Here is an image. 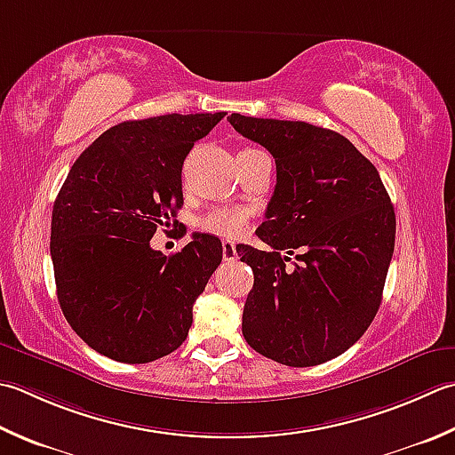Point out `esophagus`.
Segmentation results:
<instances>
[{"label": "esophagus", "mask_w": 455, "mask_h": 455, "mask_svg": "<svg viewBox=\"0 0 455 455\" xmlns=\"http://www.w3.org/2000/svg\"><path fill=\"white\" fill-rule=\"evenodd\" d=\"M222 258H225V262L236 260V244L235 243H230V240H225V243H222Z\"/></svg>", "instance_id": "1"}]
</instances>
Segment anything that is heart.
<instances>
[{"label": "heart", "instance_id": "heart-1", "mask_svg": "<svg viewBox=\"0 0 455 455\" xmlns=\"http://www.w3.org/2000/svg\"><path fill=\"white\" fill-rule=\"evenodd\" d=\"M248 220L251 212L244 209H212L199 220V228L217 238L233 240L246 233Z\"/></svg>", "mask_w": 455, "mask_h": 455}]
</instances>
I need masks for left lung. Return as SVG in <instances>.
Returning <instances> with one entry per match:
<instances>
[{
	"label": "left lung",
	"mask_w": 455,
	"mask_h": 455,
	"mask_svg": "<svg viewBox=\"0 0 455 455\" xmlns=\"http://www.w3.org/2000/svg\"><path fill=\"white\" fill-rule=\"evenodd\" d=\"M227 120L275 159V189L256 230L272 251L236 248L254 272L244 339L288 367L339 357L375 319L395 252L396 217L377 167L341 133L314 124ZM293 250L302 254L288 269Z\"/></svg>",
	"instance_id": "obj_1"
}]
</instances>
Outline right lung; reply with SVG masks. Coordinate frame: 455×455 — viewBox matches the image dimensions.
Instances as JSON below:
<instances>
[{
    "instance_id": "add662e5",
    "label": "right lung",
    "mask_w": 455,
    "mask_h": 455,
    "mask_svg": "<svg viewBox=\"0 0 455 455\" xmlns=\"http://www.w3.org/2000/svg\"><path fill=\"white\" fill-rule=\"evenodd\" d=\"M222 118L225 112L122 122L80 154L60 187L51 220L59 304L80 339L104 357L149 363L187 339L222 244L195 233L165 256L149 240L183 207L187 154Z\"/></svg>"
}]
</instances>
